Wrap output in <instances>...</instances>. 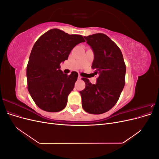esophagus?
Masks as SVG:
<instances>
[{"label":"esophagus","instance_id":"obj_1","mask_svg":"<svg viewBox=\"0 0 159 159\" xmlns=\"http://www.w3.org/2000/svg\"><path fill=\"white\" fill-rule=\"evenodd\" d=\"M78 80H81V77L80 75H78Z\"/></svg>","mask_w":159,"mask_h":159}]
</instances>
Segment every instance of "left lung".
Wrapping results in <instances>:
<instances>
[{
	"label": "left lung",
	"mask_w": 159,
	"mask_h": 159,
	"mask_svg": "<svg viewBox=\"0 0 159 159\" xmlns=\"http://www.w3.org/2000/svg\"><path fill=\"white\" fill-rule=\"evenodd\" d=\"M84 38L94 53L91 68L99 77L95 84L82 78L85 88L80 91L81 104L86 112L102 114L117 102L125 84L126 66L121 50L107 35L98 33Z\"/></svg>",
	"instance_id": "1"
}]
</instances>
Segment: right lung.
<instances>
[{
  "label": "right lung",
  "mask_w": 159,
  "mask_h": 159,
  "mask_svg": "<svg viewBox=\"0 0 159 159\" xmlns=\"http://www.w3.org/2000/svg\"><path fill=\"white\" fill-rule=\"evenodd\" d=\"M85 40L57 28L42 35L34 45L26 68L28 89L41 109L57 112L64 109L78 74H64L60 64L68 60L71 50Z\"/></svg>",
  "instance_id": "obj_1"
}]
</instances>
